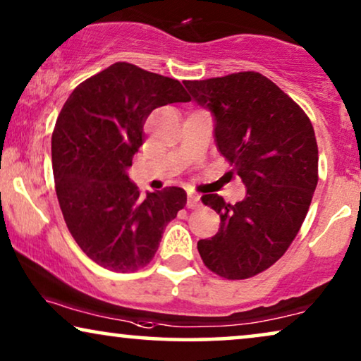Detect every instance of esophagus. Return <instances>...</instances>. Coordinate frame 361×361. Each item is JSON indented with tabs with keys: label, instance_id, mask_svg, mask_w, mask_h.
<instances>
[{
	"label": "esophagus",
	"instance_id": "obj_1",
	"mask_svg": "<svg viewBox=\"0 0 361 361\" xmlns=\"http://www.w3.org/2000/svg\"><path fill=\"white\" fill-rule=\"evenodd\" d=\"M199 205H200V195L189 192V195H187V209H197Z\"/></svg>",
	"mask_w": 361,
	"mask_h": 361
}]
</instances>
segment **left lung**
I'll list each match as a JSON object with an SVG mask.
<instances>
[{"mask_svg":"<svg viewBox=\"0 0 361 361\" xmlns=\"http://www.w3.org/2000/svg\"><path fill=\"white\" fill-rule=\"evenodd\" d=\"M215 120L220 154L246 185L235 205L202 195L220 228L197 243L204 264L225 279H248L283 256L299 233L319 180V149L309 116L258 72L185 80Z\"/></svg>","mask_w":361,"mask_h":361,"instance_id":"1","label":"left lung"}]
</instances>
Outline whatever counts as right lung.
I'll return each instance as SVG.
<instances>
[{
	"label": "right lung",
	"instance_id": "obj_1",
	"mask_svg": "<svg viewBox=\"0 0 361 361\" xmlns=\"http://www.w3.org/2000/svg\"><path fill=\"white\" fill-rule=\"evenodd\" d=\"M179 80L116 62L67 98L52 133V171L67 228L92 261L115 273L149 264L162 231L187 204L180 187L140 195L126 169L157 106L189 102Z\"/></svg>",
	"mask_w": 361,
	"mask_h": 361
}]
</instances>
